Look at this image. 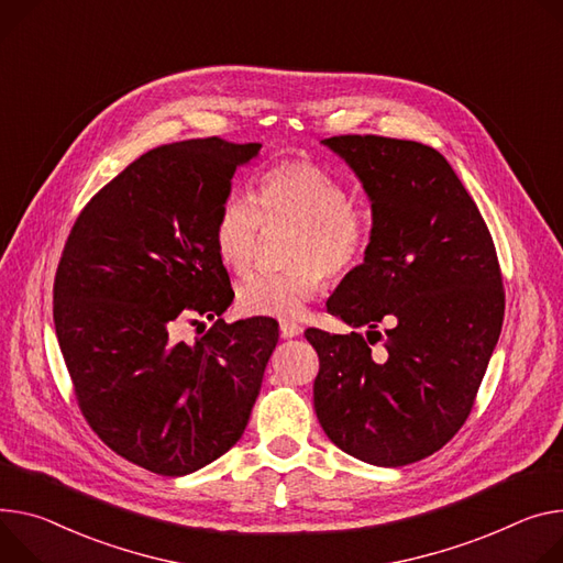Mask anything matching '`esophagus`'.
Masks as SVG:
<instances>
[{
  "label": "esophagus",
  "instance_id": "esophagus-1",
  "mask_svg": "<svg viewBox=\"0 0 563 563\" xmlns=\"http://www.w3.org/2000/svg\"><path fill=\"white\" fill-rule=\"evenodd\" d=\"M298 334H302V325L300 323L280 319V336L283 339H291V336H298Z\"/></svg>",
  "mask_w": 563,
  "mask_h": 563
}]
</instances>
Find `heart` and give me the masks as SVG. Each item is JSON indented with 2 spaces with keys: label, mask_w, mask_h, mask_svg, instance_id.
<instances>
[{
  "label": "heart",
  "mask_w": 563,
  "mask_h": 563,
  "mask_svg": "<svg viewBox=\"0 0 563 563\" xmlns=\"http://www.w3.org/2000/svg\"><path fill=\"white\" fill-rule=\"evenodd\" d=\"M264 211H260V207ZM263 216L302 224L289 272H253L235 287V305L246 317H296L323 285L325 274L345 276L360 267L371 242L366 218L352 209L350 190L312 162L272 168L261 186V203L229 192L216 216L213 242L220 261L244 272L258 251Z\"/></svg>",
  "instance_id": "1"
}]
</instances>
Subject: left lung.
Listing matches in <instances>:
<instances>
[{
    "label": "left lung",
    "instance_id": "1",
    "mask_svg": "<svg viewBox=\"0 0 563 563\" xmlns=\"http://www.w3.org/2000/svg\"><path fill=\"white\" fill-rule=\"evenodd\" d=\"M323 145L360 177L373 229L364 263L328 300L330 314L368 328V341L305 330L319 354L314 411L341 451L404 467L442 449L472 413L505 314L496 249L438 150L375 134ZM382 320L391 323L384 335ZM377 340L382 353L369 347Z\"/></svg>",
    "mask_w": 563,
    "mask_h": 563
}]
</instances>
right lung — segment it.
<instances>
[{
    "mask_svg": "<svg viewBox=\"0 0 563 563\" xmlns=\"http://www.w3.org/2000/svg\"><path fill=\"white\" fill-rule=\"evenodd\" d=\"M261 147L209 136L150 150L89 199L67 238L54 323L78 406L152 474H192L242 438L278 343L274 319H220L233 289L213 224ZM190 316L217 323L177 342L174 325Z\"/></svg>",
    "mask_w": 563,
    "mask_h": 563,
    "instance_id": "1",
    "label": "right lung"
}]
</instances>
